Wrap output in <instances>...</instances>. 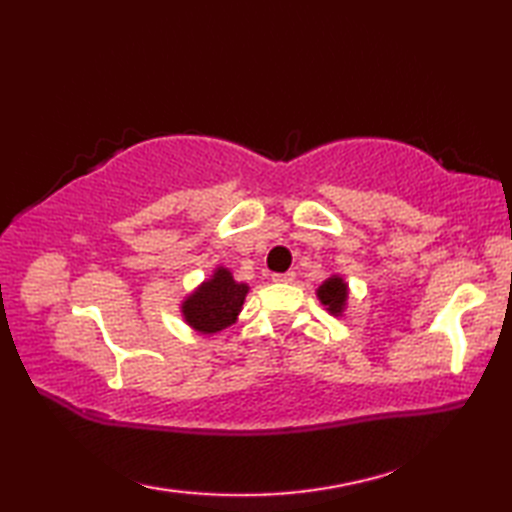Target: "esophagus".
I'll list each match as a JSON object with an SVG mask.
<instances>
[{
  "label": "esophagus",
  "mask_w": 512,
  "mask_h": 512,
  "mask_svg": "<svg viewBox=\"0 0 512 512\" xmlns=\"http://www.w3.org/2000/svg\"><path fill=\"white\" fill-rule=\"evenodd\" d=\"M273 281H277V284H290V281H295V273H277L273 275Z\"/></svg>",
  "instance_id": "34e87169"
}]
</instances>
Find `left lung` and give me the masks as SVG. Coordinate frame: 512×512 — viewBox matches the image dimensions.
<instances>
[{
  "instance_id": "left-lung-1",
  "label": "left lung",
  "mask_w": 512,
  "mask_h": 512,
  "mask_svg": "<svg viewBox=\"0 0 512 512\" xmlns=\"http://www.w3.org/2000/svg\"><path fill=\"white\" fill-rule=\"evenodd\" d=\"M317 299L321 301V306L332 314V317H345L347 299H350V286H347L345 277L339 273H332L317 288Z\"/></svg>"
}]
</instances>
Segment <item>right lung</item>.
Instances as JSON below:
<instances>
[{
    "instance_id": "right-lung-1",
    "label": "right lung",
    "mask_w": 512,
    "mask_h": 512,
    "mask_svg": "<svg viewBox=\"0 0 512 512\" xmlns=\"http://www.w3.org/2000/svg\"><path fill=\"white\" fill-rule=\"evenodd\" d=\"M250 286L237 281L226 266H215L209 279L180 301V314L200 334L222 332L237 321Z\"/></svg>"
}]
</instances>
